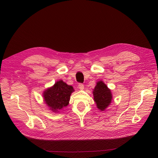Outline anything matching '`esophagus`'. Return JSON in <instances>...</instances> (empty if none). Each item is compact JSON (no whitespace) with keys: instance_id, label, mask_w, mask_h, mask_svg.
<instances>
[{"instance_id":"34e87169","label":"esophagus","mask_w":158,"mask_h":158,"mask_svg":"<svg viewBox=\"0 0 158 158\" xmlns=\"http://www.w3.org/2000/svg\"><path fill=\"white\" fill-rule=\"evenodd\" d=\"M78 87H79V88L81 90L84 89V85H82V84H79Z\"/></svg>"}]
</instances>
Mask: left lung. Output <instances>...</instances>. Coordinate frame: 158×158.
<instances>
[{
	"label": "left lung",
	"instance_id": "1",
	"mask_svg": "<svg viewBox=\"0 0 158 158\" xmlns=\"http://www.w3.org/2000/svg\"><path fill=\"white\" fill-rule=\"evenodd\" d=\"M93 95L97 107L102 111L111 103L113 98L111 91L102 81L97 82L96 86L93 89Z\"/></svg>",
	"mask_w": 158,
	"mask_h": 158
}]
</instances>
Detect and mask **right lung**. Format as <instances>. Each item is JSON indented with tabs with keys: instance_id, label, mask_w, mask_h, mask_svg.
<instances>
[{
	"instance_id": "add662e5",
	"label": "right lung",
	"mask_w": 158,
	"mask_h": 158,
	"mask_svg": "<svg viewBox=\"0 0 158 158\" xmlns=\"http://www.w3.org/2000/svg\"><path fill=\"white\" fill-rule=\"evenodd\" d=\"M74 91L73 86L60 80L56 82L52 86L44 91V102L48 107L49 110L53 113H59L63 107L69 104L70 95Z\"/></svg>"
}]
</instances>
